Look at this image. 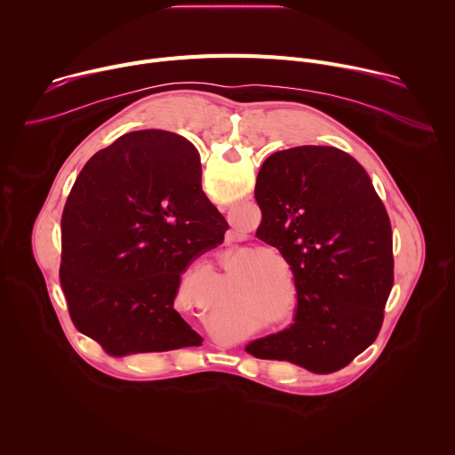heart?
<instances>
[{
	"label": "heart",
	"mask_w": 455,
	"mask_h": 455,
	"mask_svg": "<svg viewBox=\"0 0 455 455\" xmlns=\"http://www.w3.org/2000/svg\"><path fill=\"white\" fill-rule=\"evenodd\" d=\"M268 253H253L250 257H246L244 261H241L237 267H235V274L237 275H244L248 274L246 281L248 283H268V281H274L275 279V270L268 265H265L268 261ZM264 267H261L260 265Z\"/></svg>",
	"instance_id": "1"
}]
</instances>
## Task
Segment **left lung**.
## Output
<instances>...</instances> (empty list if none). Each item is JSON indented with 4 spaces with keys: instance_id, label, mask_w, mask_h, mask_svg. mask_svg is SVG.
<instances>
[{
    "instance_id": "left-lung-1",
    "label": "left lung",
    "mask_w": 455,
    "mask_h": 455,
    "mask_svg": "<svg viewBox=\"0 0 455 455\" xmlns=\"http://www.w3.org/2000/svg\"><path fill=\"white\" fill-rule=\"evenodd\" d=\"M253 194L263 214L255 235L291 267L297 313L288 330L253 340L246 351L335 372L379 333L395 284L388 214L365 169L326 146L274 153Z\"/></svg>"
}]
</instances>
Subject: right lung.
<instances>
[{
    "label": "right lung",
    "instance_id": "add662e5",
    "mask_svg": "<svg viewBox=\"0 0 455 455\" xmlns=\"http://www.w3.org/2000/svg\"><path fill=\"white\" fill-rule=\"evenodd\" d=\"M227 228L185 139L144 129L95 153L60 220L59 279L76 328L113 356L202 346L174 297Z\"/></svg>",
    "mask_w": 455,
    "mask_h": 455
}]
</instances>
